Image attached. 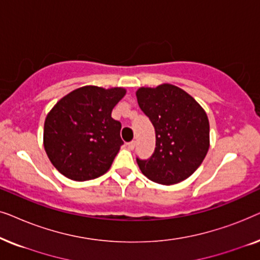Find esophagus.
Here are the masks:
<instances>
[{
  "label": "esophagus",
  "mask_w": 260,
  "mask_h": 260,
  "mask_svg": "<svg viewBox=\"0 0 260 260\" xmlns=\"http://www.w3.org/2000/svg\"><path fill=\"white\" fill-rule=\"evenodd\" d=\"M126 145H127V148L130 149V150H134L135 145H136V142H135V141H131V142H129V143H127Z\"/></svg>",
  "instance_id": "1"
}]
</instances>
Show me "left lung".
<instances>
[{
    "label": "left lung",
    "instance_id": "obj_1",
    "mask_svg": "<svg viewBox=\"0 0 260 260\" xmlns=\"http://www.w3.org/2000/svg\"><path fill=\"white\" fill-rule=\"evenodd\" d=\"M138 105L156 134V148L148 159L137 158L141 172L161 184L186 180L204 161L209 149V122L201 105L172 84L140 87Z\"/></svg>",
    "mask_w": 260,
    "mask_h": 260
}]
</instances>
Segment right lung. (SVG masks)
Returning a JSON list of instances; mask_svg holds the SVG:
<instances>
[{"label":"right lung","instance_id":"obj_1","mask_svg":"<svg viewBox=\"0 0 260 260\" xmlns=\"http://www.w3.org/2000/svg\"><path fill=\"white\" fill-rule=\"evenodd\" d=\"M126 93L123 87L83 86L56 103L44 127L49 161L73 181L93 180L111 167L120 145V124L112 109Z\"/></svg>","mask_w":260,"mask_h":260}]
</instances>
